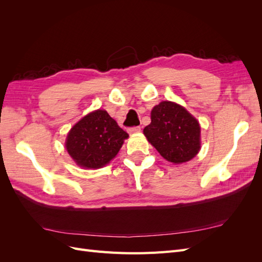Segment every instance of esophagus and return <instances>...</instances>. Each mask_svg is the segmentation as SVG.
Listing matches in <instances>:
<instances>
[{
	"instance_id": "1",
	"label": "esophagus",
	"mask_w": 262,
	"mask_h": 262,
	"mask_svg": "<svg viewBox=\"0 0 262 262\" xmlns=\"http://www.w3.org/2000/svg\"><path fill=\"white\" fill-rule=\"evenodd\" d=\"M140 131H141L140 126H132V128H129V129H128V132H129L130 134L138 133V132H140Z\"/></svg>"
}]
</instances>
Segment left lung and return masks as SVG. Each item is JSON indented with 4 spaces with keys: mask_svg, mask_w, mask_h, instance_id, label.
Masks as SVG:
<instances>
[{
    "mask_svg": "<svg viewBox=\"0 0 262 262\" xmlns=\"http://www.w3.org/2000/svg\"><path fill=\"white\" fill-rule=\"evenodd\" d=\"M200 124L187 110L172 101H162L150 113L143 133L166 161L189 162L201 148Z\"/></svg>",
    "mask_w": 262,
    "mask_h": 262,
    "instance_id": "8db88e82",
    "label": "left lung"
}]
</instances>
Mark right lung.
<instances>
[{"mask_svg":"<svg viewBox=\"0 0 262 262\" xmlns=\"http://www.w3.org/2000/svg\"><path fill=\"white\" fill-rule=\"evenodd\" d=\"M128 137L106 110L98 109L73 125L66 147L78 166L97 169L113 160Z\"/></svg>","mask_w":262,"mask_h":262,"instance_id":"obj_1","label":"right lung"}]
</instances>
